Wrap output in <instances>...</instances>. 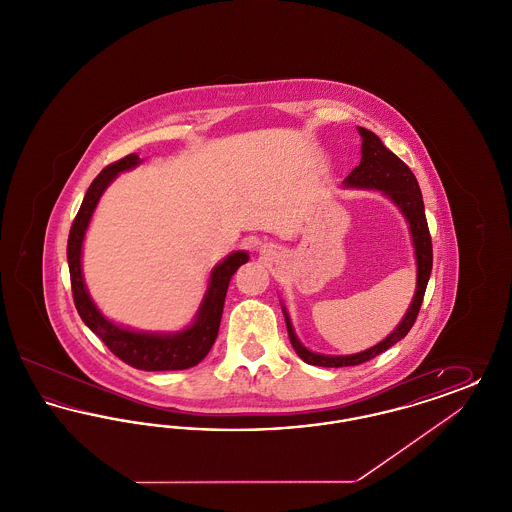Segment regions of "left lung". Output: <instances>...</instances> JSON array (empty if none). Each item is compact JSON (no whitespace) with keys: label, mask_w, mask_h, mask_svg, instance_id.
Masks as SVG:
<instances>
[{"label":"left lung","mask_w":512,"mask_h":512,"mask_svg":"<svg viewBox=\"0 0 512 512\" xmlns=\"http://www.w3.org/2000/svg\"><path fill=\"white\" fill-rule=\"evenodd\" d=\"M357 130L363 140L361 163L343 180V188L378 190L401 211V215L409 224V232H411V240H413L416 288H414L413 301H411L405 317L401 318V322L393 328L390 336H386L380 343L368 347L365 351L353 353V355H322V353H315V351L307 349L295 336L288 309L282 303V313L286 318L288 336L292 341L293 349L307 365L326 366V368L361 365V363L374 359L376 355L384 353L397 341L403 340L409 334V330L413 328L414 320L418 317L422 297H424L428 280H430V272H432V240H430V230H428V222H426L420 186L414 178L413 171L395 153H391L374 132L366 130L363 126H359Z\"/></svg>","instance_id":"left-lung-1"}]
</instances>
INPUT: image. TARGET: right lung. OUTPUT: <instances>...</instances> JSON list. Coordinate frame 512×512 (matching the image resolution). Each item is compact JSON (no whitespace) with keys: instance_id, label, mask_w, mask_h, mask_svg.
<instances>
[{"instance_id":"right-lung-1","label":"right lung","mask_w":512,"mask_h":512,"mask_svg":"<svg viewBox=\"0 0 512 512\" xmlns=\"http://www.w3.org/2000/svg\"><path fill=\"white\" fill-rule=\"evenodd\" d=\"M138 153H130L121 161L105 167L90 184L80 211L74 219L67 244V259L71 272L74 305L82 322L103 341L126 365L140 370H184L201 363L211 351L219 334L224 299L232 274L249 261L247 251H232L215 265L209 274V284L194 320L178 332H144L122 326L105 317L86 288L82 272L84 238L98 207L99 199L109 184L121 174L142 165Z\"/></svg>"}]
</instances>
